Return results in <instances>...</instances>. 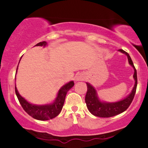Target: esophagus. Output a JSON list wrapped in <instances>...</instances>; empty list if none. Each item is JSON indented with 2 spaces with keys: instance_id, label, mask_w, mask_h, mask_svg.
<instances>
[{
  "instance_id": "obj_1",
  "label": "esophagus",
  "mask_w": 148,
  "mask_h": 148,
  "mask_svg": "<svg viewBox=\"0 0 148 148\" xmlns=\"http://www.w3.org/2000/svg\"><path fill=\"white\" fill-rule=\"evenodd\" d=\"M76 81H84L86 79V76L84 74H79L76 76Z\"/></svg>"
}]
</instances>
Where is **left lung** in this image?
<instances>
[{
    "instance_id": "obj_1",
    "label": "left lung",
    "mask_w": 148,
    "mask_h": 148,
    "mask_svg": "<svg viewBox=\"0 0 148 148\" xmlns=\"http://www.w3.org/2000/svg\"><path fill=\"white\" fill-rule=\"evenodd\" d=\"M119 51L126 54L128 58L129 63L133 67L134 69V79L135 80V85H134L133 90L131 92L130 94L125 99L121 101H117V102L108 103L100 101L95 89L90 84L86 83L88 90L85 101H86V106H87L89 111L95 116L100 117V118H110V117L115 116V115L122 113L129 108L134 99L137 87L136 69L134 67L133 62H132V60L131 59V57L128 53L125 51L123 49H119Z\"/></svg>"
}]
</instances>
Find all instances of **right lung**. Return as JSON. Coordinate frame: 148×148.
Wrapping results in <instances>:
<instances>
[{
    "label": "right lung",
    "mask_w": 148,
    "mask_h": 148,
    "mask_svg": "<svg viewBox=\"0 0 148 148\" xmlns=\"http://www.w3.org/2000/svg\"><path fill=\"white\" fill-rule=\"evenodd\" d=\"M47 45V43L46 42H42L37 44L35 46L45 47ZM16 72H17V68H16ZM74 81H70L68 84L64 85L58 91L56 99L51 104L35 105L28 102L24 98L20 95L16 86H15V92L22 108L28 115L36 120H48L54 118L59 115L64 105L67 92L74 86Z\"/></svg>",
    "instance_id": "1"
}]
</instances>
